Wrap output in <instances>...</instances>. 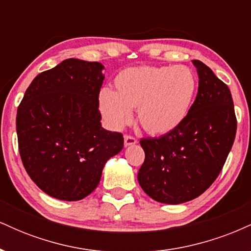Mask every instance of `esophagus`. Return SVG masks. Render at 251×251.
<instances>
[{"label": "esophagus", "mask_w": 251, "mask_h": 251, "mask_svg": "<svg viewBox=\"0 0 251 251\" xmlns=\"http://www.w3.org/2000/svg\"><path fill=\"white\" fill-rule=\"evenodd\" d=\"M124 144H125V146L135 145V144H137V139H135L134 137H132V135L125 134L124 135Z\"/></svg>", "instance_id": "obj_1"}]
</instances>
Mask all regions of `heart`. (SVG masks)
Masks as SVG:
<instances>
[{"label":"heart","mask_w":251,"mask_h":251,"mask_svg":"<svg viewBox=\"0 0 251 251\" xmlns=\"http://www.w3.org/2000/svg\"><path fill=\"white\" fill-rule=\"evenodd\" d=\"M197 80L185 66H144L120 72L114 92L102 89L100 111L114 128L131 120L137 109V122L150 134L172 132L185 120L194 103Z\"/></svg>","instance_id":"1"}]
</instances>
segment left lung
Wrapping results in <instances>:
<instances>
[{
  "label": "left lung",
  "mask_w": 251,
  "mask_h": 251,
  "mask_svg": "<svg viewBox=\"0 0 251 251\" xmlns=\"http://www.w3.org/2000/svg\"><path fill=\"white\" fill-rule=\"evenodd\" d=\"M198 93L185 120L170 133L143 138L138 181L152 200L180 204L210 188L234 144L237 120L227 86L200 60Z\"/></svg>",
  "instance_id": "obj_1"
}]
</instances>
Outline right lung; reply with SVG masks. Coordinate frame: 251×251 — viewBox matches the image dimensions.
Instances as JSON below:
<instances>
[{
    "label": "right lung",
    "mask_w": 251,
    "mask_h": 251,
    "mask_svg": "<svg viewBox=\"0 0 251 251\" xmlns=\"http://www.w3.org/2000/svg\"><path fill=\"white\" fill-rule=\"evenodd\" d=\"M103 66L67 59L40 73L16 114L19 151L31 180L60 201L94 191L102 169L124 146L123 134L101 127Z\"/></svg>",
    "instance_id": "1"
}]
</instances>
